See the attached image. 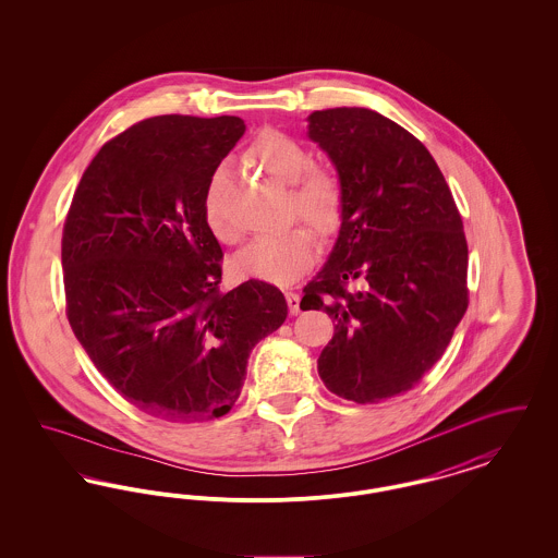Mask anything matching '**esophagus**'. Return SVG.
I'll list each match as a JSON object with an SVG mask.
<instances>
[{"label":"esophagus","instance_id":"34e87169","mask_svg":"<svg viewBox=\"0 0 558 558\" xmlns=\"http://www.w3.org/2000/svg\"><path fill=\"white\" fill-rule=\"evenodd\" d=\"M299 301H301V299H299V294H296V292H287V303H289L291 314H299Z\"/></svg>","mask_w":558,"mask_h":558}]
</instances>
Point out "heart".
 Here are the masks:
<instances>
[{
  "label": "heart",
  "instance_id": "obj_1",
  "mask_svg": "<svg viewBox=\"0 0 558 558\" xmlns=\"http://www.w3.org/2000/svg\"><path fill=\"white\" fill-rule=\"evenodd\" d=\"M280 184H291L289 217H301L322 236H332L345 221L347 192L341 173L326 162H312L310 148L291 133L266 128L257 133L246 150ZM228 173L217 167L209 178L203 198L205 221L213 236L221 242L239 240V230L223 211V192ZM318 240L305 226L255 240L236 257L242 276L259 278L271 284H291L305 276L316 262Z\"/></svg>",
  "mask_w": 558,
  "mask_h": 558
}]
</instances>
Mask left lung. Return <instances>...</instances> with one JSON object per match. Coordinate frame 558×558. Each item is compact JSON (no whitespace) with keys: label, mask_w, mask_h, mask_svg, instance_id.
Segmentation results:
<instances>
[{"label":"left lung","mask_w":558,"mask_h":558,"mask_svg":"<svg viewBox=\"0 0 558 558\" xmlns=\"http://www.w3.org/2000/svg\"><path fill=\"white\" fill-rule=\"evenodd\" d=\"M310 137L343 178L345 221L301 310L335 322L319 378L339 398L410 391L469 307V246L450 186L425 144L371 108L310 114Z\"/></svg>","instance_id":"1"}]
</instances>
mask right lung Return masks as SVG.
I'll list each match as a JSON object with an SVG mask.
<instances>
[{
	"mask_svg": "<svg viewBox=\"0 0 558 558\" xmlns=\"http://www.w3.org/2000/svg\"><path fill=\"white\" fill-rule=\"evenodd\" d=\"M244 130L228 114L144 119L98 150L64 219L77 341L121 398L169 423L228 414L251 349L289 314L264 280L219 287L223 253L203 198Z\"/></svg>",
	"mask_w": 558,
	"mask_h": 558,
	"instance_id": "add662e5",
	"label": "right lung"
}]
</instances>
